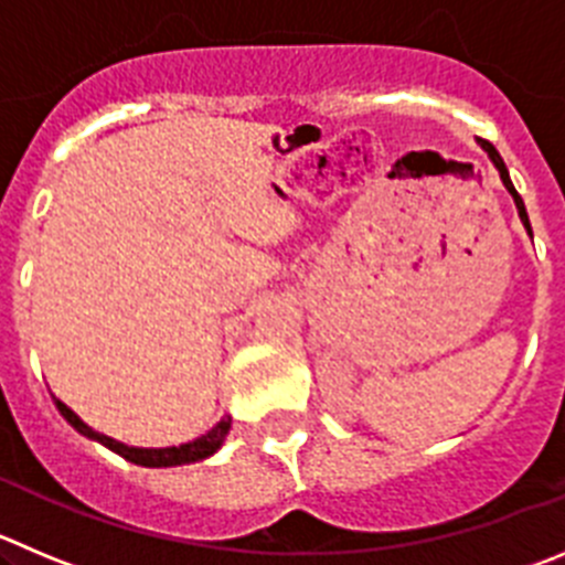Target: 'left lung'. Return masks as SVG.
I'll list each match as a JSON object with an SVG mask.
<instances>
[{
  "label": "left lung",
  "mask_w": 565,
  "mask_h": 565,
  "mask_svg": "<svg viewBox=\"0 0 565 565\" xmlns=\"http://www.w3.org/2000/svg\"><path fill=\"white\" fill-rule=\"evenodd\" d=\"M482 147H484V150H488L490 161L497 163V170H499V175H502V181H504V186H508V192H510V194H513L515 205H519V214H521V220H524L526 231H530V234H532V228H530V217H526V209H524V200H521V194H519V192H515V186H513V181H510V175H508V167H504L502 156H499V152H497V147L490 145V141H482Z\"/></svg>",
  "instance_id": "left-lung-1"
}]
</instances>
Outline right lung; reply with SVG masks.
<instances>
[{"label": "right lung", "mask_w": 565, "mask_h": 565, "mask_svg": "<svg viewBox=\"0 0 565 565\" xmlns=\"http://www.w3.org/2000/svg\"><path fill=\"white\" fill-rule=\"evenodd\" d=\"M55 404H57V409H61L63 418L75 426L77 431H83L86 437L99 440L103 446H108L110 451H116L119 457H125V460L136 462V466H147V468H167V466H183V462L205 460V457H211L214 451L220 449V446H223L225 435H228V429H231V418L225 415V418L220 420V424L214 426L209 435L198 437V440H192V443H183V446H172V449H134V446H125V443H116V440H110V437L99 435V431L88 429V426L83 424V420L77 418V415L66 407V404L57 402V398H55Z\"/></svg>", "instance_id": "right-lung-1"}]
</instances>
